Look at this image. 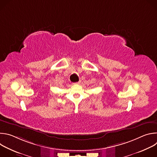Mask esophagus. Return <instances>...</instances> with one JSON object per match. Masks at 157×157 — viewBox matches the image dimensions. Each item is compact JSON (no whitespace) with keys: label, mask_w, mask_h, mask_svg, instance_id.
Wrapping results in <instances>:
<instances>
[{"label":"esophagus","mask_w":157,"mask_h":157,"mask_svg":"<svg viewBox=\"0 0 157 157\" xmlns=\"http://www.w3.org/2000/svg\"><path fill=\"white\" fill-rule=\"evenodd\" d=\"M80 83V81H78V82H75V83H73L74 84H79Z\"/></svg>","instance_id":"esophagus-1"}]
</instances>
